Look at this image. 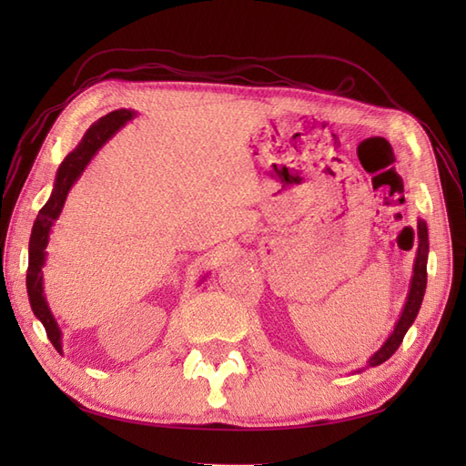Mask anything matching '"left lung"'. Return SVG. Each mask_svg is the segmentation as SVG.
Segmentation results:
<instances>
[{
	"instance_id": "left-lung-1",
	"label": "left lung",
	"mask_w": 466,
	"mask_h": 466,
	"mask_svg": "<svg viewBox=\"0 0 466 466\" xmlns=\"http://www.w3.org/2000/svg\"><path fill=\"white\" fill-rule=\"evenodd\" d=\"M428 225L424 219L418 221V250H416V260H414V274L410 281V291H408V299L404 303L402 315L397 320V327H394L392 334L387 338V342L380 346L379 351L370 358V368H375V365L387 361L394 351L399 350L402 344V338L408 332V329L412 327L414 319L418 317L421 299H424L426 293V284H428Z\"/></svg>"
}]
</instances>
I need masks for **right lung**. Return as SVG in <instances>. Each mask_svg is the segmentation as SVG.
<instances>
[{
    "label": "right lung",
    "mask_w": 466,
    "mask_h": 466,
    "mask_svg": "<svg viewBox=\"0 0 466 466\" xmlns=\"http://www.w3.org/2000/svg\"><path fill=\"white\" fill-rule=\"evenodd\" d=\"M132 118H134L132 110L120 108V110L108 112L106 116L98 118L91 126V128L86 132V136H83L79 146L62 161L58 173H56L54 190L50 194V198L38 211L36 221L33 225V233L29 241V268H26V291H29L33 313L42 324H45L48 340L56 350L60 351V354H62V330L50 311L45 298V288H42V266H45V260H46V245H48L50 229L54 221L62 214L67 192L72 190L74 182L81 177L83 171H86V167L95 157V153Z\"/></svg>",
    "instance_id": "add662e5"
}]
</instances>
